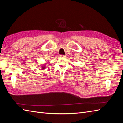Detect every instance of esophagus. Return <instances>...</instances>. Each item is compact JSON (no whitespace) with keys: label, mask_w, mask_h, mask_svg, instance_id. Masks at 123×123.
I'll return each instance as SVG.
<instances>
[{"label":"esophagus","mask_w":123,"mask_h":123,"mask_svg":"<svg viewBox=\"0 0 123 123\" xmlns=\"http://www.w3.org/2000/svg\"><path fill=\"white\" fill-rule=\"evenodd\" d=\"M60 57H66V56L65 55H61Z\"/></svg>","instance_id":"34e87169"}]
</instances>
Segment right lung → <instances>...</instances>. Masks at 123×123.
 Returning <instances> with one entry per match:
<instances>
[{
  "label": "right lung",
  "instance_id": "right-lung-1",
  "mask_svg": "<svg viewBox=\"0 0 123 123\" xmlns=\"http://www.w3.org/2000/svg\"><path fill=\"white\" fill-rule=\"evenodd\" d=\"M43 67H42V69H44V68H45V67H44V66H43Z\"/></svg>",
  "mask_w": 123,
  "mask_h": 123
}]
</instances>
